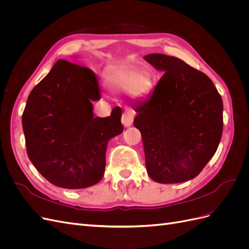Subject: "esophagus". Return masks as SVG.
Here are the masks:
<instances>
[{
  "label": "esophagus",
  "mask_w": 249,
  "mask_h": 249,
  "mask_svg": "<svg viewBox=\"0 0 249 249\" xmlns=\"http://www.w3.org/2000/svg\"><path fill=\"white\" fill-rule=\"evenodd\" d=\"M133 120H134L133 113L131 111H125L123 114V117H122V123H123L124 126V127L131 126L132 124H133Z\"/></svg>",
  "instance_id": "obj_1"
}]
</instances>
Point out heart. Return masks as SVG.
I'll return each mask as SVG.
<instances>
[{
  "mask_svg": "<svg viewBox=\"0 0 249 249\" xmlns=\"http://www.w3.org/2000/svg\"><path fill=\"white\" fill-rule=\"evenodd\" d=\"M107 85L113 93H127L134 100L146 97L153 88V81L146 72L138 69H124L111 72Z\"/></svg>",
  "mask_w": 249,
  "mask_h": 249,
  "instance_id": "1",
  "label": "heart"
}]
</instances>
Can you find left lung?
Returning <instances> with one entry per match:
<instances>
[{
  "mask_svg": "<svg viewBox=\"0 0 249 249\" xmlns=\"http://www.w3.org/2000/svg\"><path fill=\"white\" fill-rule=\"evenodd\" d=\"M144 60L164 72L153 94L134 109L146 170L157 183H184L199 175L219 145L222 99L208 76L180 59L148 54Z\"/></svg>",
  "mask_w": 249,
  "mask_h": 249,
  "instance_id": "left-lung-1",
  "label": "left lung"
}]
</instances>
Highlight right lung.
<instances>
[{"label": "right lung", "mask_w": 249, "mask_h": 249, "mask_svg": "<svg viewBox=\"0 0 249 249\" xmlns=\"http://www.w3.org/2000/svg\"><path fill=\"white\" fill-rule=\"evenodd\" d=\"M100 99L94 73L62 59L29 94L21 118L28 157L53 185L83 189L102 179L108 142L124 127L120 108L94 117Z\"/></svg>", "instance_id": "1"}]
</instances>
